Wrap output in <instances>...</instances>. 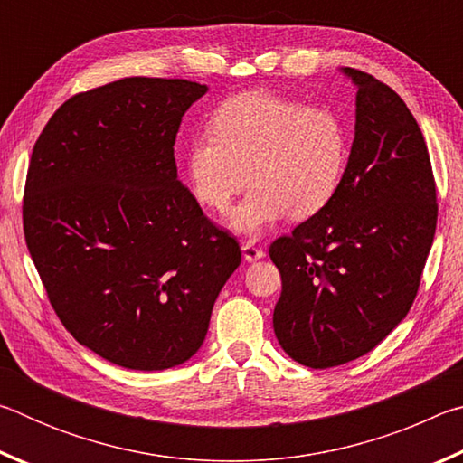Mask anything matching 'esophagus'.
Returning a JSON list of instances; mask_svg holds the SVG:
<instances>
[{"label":"esophagus","instance_id":"1","mask_svg":"<svg viewBox=\"0 0 463 463\" xmlns=\"http://www.w3.org/2000/svg\"><path fill=\"white\" fill-rule=\"evenodd\" d=\"M241 250H242V257H245V261H249V263H253V261H257V260H263V257H265L263 249L255 247L253 242H242Z\"/></svg>","mask_w":463,"mask_h":463}]
</instances>
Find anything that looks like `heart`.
I'll list each match as a JSON object with an SVG mask.
<instances>
[{
    "label": "heart",
    "mask_w": 463,
    "mask_h": 463,
    "mask_svg": "<svg viewBox=\"0 0 463 463\" xmlns=\"http://www.w3.org/2000/svg\"><path fill=\"white\" fill-rule=\"evenodd\" d=\"M349 148L347 124L335 109L245 91L216 108L208 135L187 143L185 182L200 206L222 213L249 179L226 222L260 237L288 214L307 221L325 210L339 192Z\"/></svg>",
    "instance_id": "obj_1"
}]
</instances>
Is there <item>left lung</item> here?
<instances>
[{"instance_id": "1", "label": "left lung", "mask_w": 463, "mask_h": 463, "mask_svg": "<svg viewBox=\"0 0 463 463\" xmlns=\"http://www.w3.org/2000/svg\"><path fill=\"white\" fill-rule=\"evenodd\" d=\"M343 73L357 96L339 192L269 247L281 276L273 331L312 370L370 354L409 315L437 226L433 169L411 109L375 77Z\"/></svg>"}]
</instances>
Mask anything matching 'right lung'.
Returning <instances> with one entry per match:
<instances>
[{
  "mask_svg": "<svg viewBox=\"0 0 463 463\" xmlns=\"http://www.w3.org/2000/svg\"><path fill=\"white\" fill-rule=\"evenodd\" d=\"M206 85L127 77L69 98L24 187V237L61 323L93 354L156 372L190 359L241 247L177 179L175 137Z\"/></svg>",
  "mask_w": 463,
  "mask_h": 463,
  "instance_id": "right-lung-1",
  "label": "right lung"
}]
</instances>
